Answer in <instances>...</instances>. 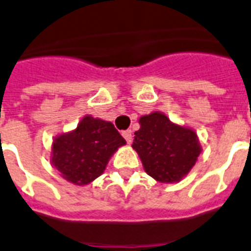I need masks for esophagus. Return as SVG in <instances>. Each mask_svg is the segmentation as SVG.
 Listing matches in <instances>:
<instances>
[{"mask_svg": "<svg viewBox=\"0 0 251 251\" xmlns=\"http://www.w3.org/2000/svg\"><path fill=\"white\" fill-rule=\"evenodd\" d=\"M122 136H123L124 138H126L127 143L132 142V132H130V130H124L123 133H122Z\"/></svg>", "mask_w": 251, "mask_h": 251, "instance_id": "esophagus-1", "label": "esophagus"}]
</instances>
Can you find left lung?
Listing matches in <instances>:
<instances>
[{
    "label": "left lung",
    "mask_w": 251,
    "mask_h": 251,
    "mask_svg": "<svg viewBox=\"0 0 251 251\" xmlns=\"http://www.w3.org/2000/svg\"><path fill=\"white\" fill-rule=\"evenodd\" d=\"M132 145L143 169L160 183H177L188 175L202 152L194 129L173 123L161 111L140 118Z\"/></svg>",
    "instance_id": "8db88e82"
}]
</instances>
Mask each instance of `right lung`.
Listing matches in <instances>:
<instances>
[{
	"instance_id": "add662e5",
	"label": "right lung",
	"mask_w": 251,
	"mask_h": 251,
	"mask_svg": "<svg viewBox=\"0 0 251 251\" xmlns=\"http://www.w3.org/2000/svg\"><path fill=\"white\" fill-rule=\"evenodd\" d=\"M126 140L113 123L85 115L74 130L53 140L50 162L75 185H87L104 173L109 160Z\"/></svg>"
}]
</instances>
